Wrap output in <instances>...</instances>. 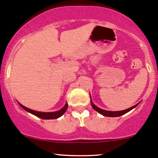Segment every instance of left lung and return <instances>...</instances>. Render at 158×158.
<instances>
[{"instance_id": "1", "label": "left lung", "mask_w": 158, "mask_h": 158, "mask_svg": "<svg viewBox=\"0 0 158 158\" xmlns=\"http://www.w3.org/2000/svg\"><path fill=\"white\" fill-rule=\"evenodd\" d=\"M91 106L93 108V109L96 110V111H98L99 114H102L103 116H106V117H111V118H113V117H119V116H121V115L124 114H126L127 112H129L130 111H131L133 108H135V106H138V104L135 105V106L131 107V108H128V109H126V110H123V111H106V110H103V109H101V108H98L97 106H95L94 104L92 102V101H91Z\"/></svg>"}]
</instances>
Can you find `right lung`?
Returning <instances> with one entry per match:
<instances>
[{"mask_svg": "<svg viewBox=\"0 0 158 158\" xmlns=\"http://www.w3.org/2000/svg\"><path fill=\"white\" fill-rule=\"evenodd\" d=\"M20 105V106L25 109V111H28V112L31 113L32 114L35 115V116L38 117V118H41V119H56L59 118V117L62 116L64 113L65 112L66 110L68 108V103H66L65 106L63 107L61 110H59L58 111H55V112H40V111H34V110L29 109V108H26V107L23 106V105H21L20 103H19Z\"/></svg>", "mask_w": 158, "mask_h": 158, "instance_id": "add662e5", "label": "right lung"}]
</instances>
